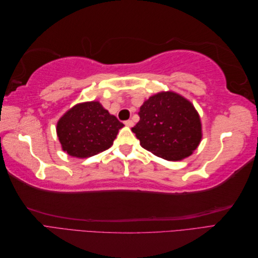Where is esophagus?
I'll return each instance as SVG.
<instances>
[{
	"instance_id": "1",
	"label": "esophagus",
	"mask_w": 258,
	"mask_h": 258,
	"mask_svg": "<svg viewBox=\"0 0 258 258\" xmlns=\"http://www.w3.org/2000/svg\"><path fill=\"white\" fill-rule=\"evenodd\" d=\"M124 124H126V126H128V127H132V126H134V121L129 119V120L124 121Z\"/></svg>"
}]
</instances>
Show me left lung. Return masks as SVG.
Returning <instances> with one entry per match:
<instances>
[{"mask_svg":"<svg viewBox=\"0 0 258 258\" xmlns=\"http://www.w3.org/2000/svg\"><path fill=\"white\" fill-rule=\"evenodd\" d=\"M140 120L132 128L146 151L163 159L181 160L196 150L201 123L190 102L174 92H160L140 107Z\"/></svg>","mask_w":258,"mask_h":258,"instance_id":"obj_1","label":"left lung"}]
</instances>
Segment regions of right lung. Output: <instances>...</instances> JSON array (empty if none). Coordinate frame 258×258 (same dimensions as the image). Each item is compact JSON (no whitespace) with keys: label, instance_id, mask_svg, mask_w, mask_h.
Listing matches in <instances>:
<instances>
[{"label":"right lung","instance_id":"add662e5","mask_svg":"<svg viewBox=\"0 0 258 258\" xmlns=\"http://www.w3.org/2000/svg\"><path fill=\"white\" fill-rule=\"evenodd\" d=\"M123 123L99 102L77 104L61 117L57 135L70 156L87 158L110 148Z\"/></svg>","mask_w":258,"mask_h":258}]
</instances>
